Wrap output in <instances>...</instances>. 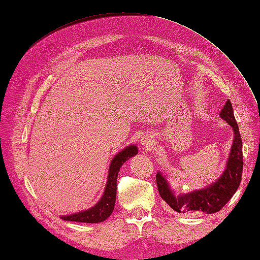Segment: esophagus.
<instances>
[{"label": "esophagus", "instance_id": "1", "mask_svg": "<svg viewBox=\"0 0 260 260\" xmlns=\"http://www.w3.org/2000/svg\"><path fill=\"white\" fill-rule=\"evenodd\" d=\"M141 145L145 149H152V147L155 145V141L152 137H143L141 140Z\"/></svg>", "mask_w": 260, "mask_h": 260}]
</instances>
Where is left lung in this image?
<instances>
[{
	"label": "left lung",
	"instance_id": "obj_1",
	"mask_svg": "<svg viewBox=\"0 0 260 260\" xmlns=\"http://www.w3.org/2000/svg\"><path fill=\"white\" fill-rule=\"evenodd\" d=\"M220 117L232 127L234 139L225 169L221 177L215 183L206 186L205 188H202V190H196L191 193L176 196L175 193L171 191L166 178L160 172H157L156 182L160 198L177 212H182V214H196V212L214 214V212L221 209L231 200L241 183L243 172L242 139L239 125L233 114L232 104L229 100L226 101L225 105L221 109Z\"/></svg>",
	"mask_w": 260,
	"mask_h": 260
}]
</instances>
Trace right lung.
Instances as JSON below:
<instances>
[{"label": "right lung", "mask_w": 260, "mask_h": 260, "mask_svg": "<svg viewBox=\"0 0 260 260\" xmlns=\"http://www.w3.org/2000/svg\"><path fill=\"white\" fill-rule=\"evenodd\" d=\"M138 154V147L136 145H129L118 153L111 162L108 170V179L103 196L95 206L92 208L80 211L78 214L69 216H61L60 218L66 221L86 222V223H98L106 220L112 215L116 202V190H117V176L123 162L127 161L131 157Z\"/></svg>", "instance_id": "add662e5"}]
</instances>
